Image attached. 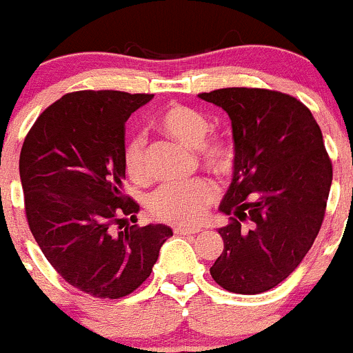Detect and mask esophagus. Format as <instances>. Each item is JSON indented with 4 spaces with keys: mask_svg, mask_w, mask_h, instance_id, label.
Returning a JSON list of instances; mask_svg holds the SVG:
<instances>
[{
    "mask_svg": "<svg viewBox=\"0 0 353 353\" xmlns=\"http://www.w3.org/2000/svg\"><path fill=\"white\" fill-rule=\"evenodd\" d=\"M201 232V228H190V226H176L175 233L176 235H195V233Z\"/></svg>",
    "mask_w": 353,
    "mask_h": 353,
    "instance_id": "34e87169",
    "label": "esophagus"
}]
</instances>
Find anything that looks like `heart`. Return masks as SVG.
Wrapping results in <instances>:
<instances>
[{
	"label": "heart",
	"mask_w": 353,
	"mask_h": 353,
	"mask_svg": "<svg viewBox=\"0 0 353 353\" xmlns=\"http://www.w3.org/2000/svg\"><path fill=\"white\" fill-rule=\"evenodd\" d=\"M159 132L173 141L197 148L202 166L216 173H226L232 168L233 151L223 137H208L211 121L201 111L185 104L173 103L156 118ZM125 172L135 183H145L151 178L145 156V145L141 137L132 139L125 148ZM216 199V187L208 178H195L185 183H166L149 199V209L161 221L176 225H195L205 214L208 205Z\"/></svg>",
	"instance_id": "heart-1"
}]
</instances>
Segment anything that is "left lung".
<instances>
[{"label":"left lung","instance_id":"left-lung-1","mask_svg":"<svg viewBox=\"0 0 353 353\" xmlns=\"http://www.w3.org/2000/svg\"><path fill=\"white\" fill-rule=\"evenodd\" d=\"M199 97L228 113L235 144L219 204L232 221L218 228L225 249L209 271L225 290L263 294L294 273L319 233L333 180L323 134L288 94L228 87Z\"/></svg>","mask_w":353,"mask_h":353}]
</instances>
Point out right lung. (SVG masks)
Listing matches in <instances>:
<instances>
[{
	"instance_id": "right-lung-1",
	"label": "right lung",
	"mask_w": 353,
	"mask_h": 353,
	"mask_svg": "<svg viewBox=\"0 0 353 353\" xmlns=\"http://www.w3.org/2000/svg\"><path fill=\"white\" fill-rule=\"evenodd\" d=\"M152 94L79 90L43 111L23 141L20 181L29 228L59 276L83 294L120 299L151 274L173 235L161 223L127 226L125 121Z\"/></svg>"
}]
</instances>
